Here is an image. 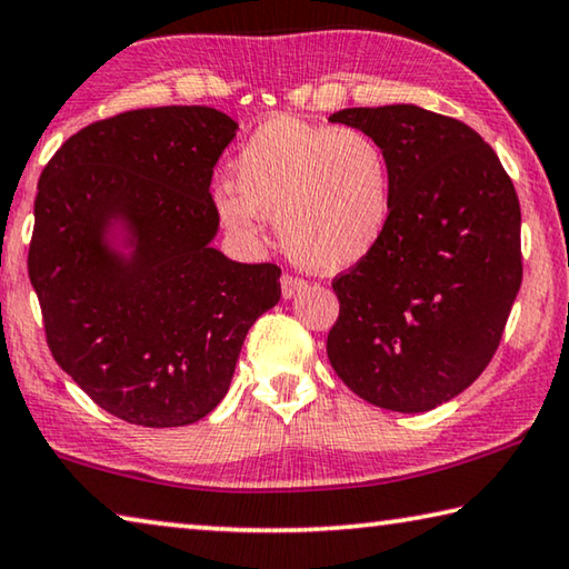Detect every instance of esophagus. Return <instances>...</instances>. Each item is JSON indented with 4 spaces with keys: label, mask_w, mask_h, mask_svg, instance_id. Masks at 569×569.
Segmentation results:
<instances>
[{
    "label": "esophagus",
    "mask_w": 569,
    "mask_h": 569,
    "mask_svg": "<svg viewBox=\"0 0 569 569\" xmlns=\"http://www.w3.org/2000/svg\"><path fill=\"white\" fill-rule=\"evenodd\" d=\"M302 290H305V279L292 277V274L282 277V297H284V300H292V297L297 292H302Z\"/></svg>",
    "instance_id": "obj_1"
}]
</instances>
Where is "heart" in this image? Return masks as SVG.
<instances>
[{
	"label": "heart",
	"instance_id": "1",
	"mask_svg": "<svg viewBox=\"0 0 569 569\" xmlns=\"http://www.w3.org/2000/svg\"><path fill=\"white\" fill-rule=\"evenodd\" d=\"M234 184L212 194L222 222L257 239L264 214H277L284 249L315 272L360 264L392 222V162L355 127L267 119L234 157Z\"/></svg>",
	"mask_w": 569,
	"mask_h": 569
}]
</instances>
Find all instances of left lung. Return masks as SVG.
Listing matches in <instances>:
<instances>
[{
    "instance_id": "left-lung-1",
    "label": "left lung",
    "mask_w": 569,
    "mask_h": 569,
    "mask_svg": "<svg viewBox=\"0 0 569 569\" xmlns=\"http://www.w3.org/2000/svg\"><path fill=\"white\" fill-rule=\"evenodd\" d=\"M392 162L387 237L332 282L337 377L370 405L427 412L490 365L522 284L520 202L495 149L460 119L417 104L350 107Z\"/></svg>"
}]
</instances>
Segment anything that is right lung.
<instances>
[{"instance_id": "add662e5", "label": "right lung", "mask_w": 569, "mask_h": 569, "mask_svg": "<svg viewBox=\"0 0 569 569\" xmlns=\"http://www.w3.org/2000/svg\"><path fill=\"white\" fill-rule=\"evenodd\" d=\"M239 124L212 107L134 109L79 129L37 184L29 279L57 365L129 425L222 402L277 264L212 247L214 164Z\"/></svg>"}]
</instances>
